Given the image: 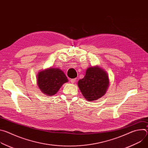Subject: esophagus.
<instances>
[{
    "label": "esophagus",
    "instance_id": "34e87169",
    "mask_svg": "<svg viewBox=\"0 0 148 148\" xmlns=\"http://www.w3.org/2000/svg\"><path fill=\"white\" fill-rule=\"evenodd\" d=\"M75 79H70V82L72 83V84H74V83H75Z\"/></svg>",
    "mask_w": 148,
    "mask_h": 148
}]
</instances>
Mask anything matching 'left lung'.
<instances>
[{
	"instance_id": "left-lung-1",
	"label": "left lung",
	"mask_w": 148,
	"mask_h": 148,
	"mask_svg": "<svg viewBox=\"0 0 148 148\" xmlns=\"http://www.w3.org/2000/svg\"><path fill=\"white\" fill-rule=\"evenodd\" d=\"M82 95L88 101H93L103 97L110 86L108 74L99 66L88 68L84 77L78 81Z\"/></svg>"
}]
</instances>
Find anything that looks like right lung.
Wrapping results in <instances>:
<instances>
[{"label":"right lung","instance_id":"add662e5","mask_svg":"<svg viewBox=\"0 0 148 148\" xmlns=\"http://www.w3.org/2000/svg\"><path fill=\"white\" fill-rule=\"evenodd\" d=\"M69 82L64 73L58 68L50 67L37 73V84L40 90L47 96L56 94L64 83Z\"/></svg>","mask_w":148,"mask_h":148}]
</instances>
